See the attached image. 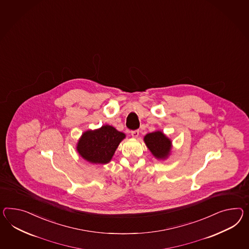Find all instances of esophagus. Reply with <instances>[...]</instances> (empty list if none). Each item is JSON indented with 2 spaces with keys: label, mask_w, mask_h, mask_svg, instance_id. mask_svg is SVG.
I'll return each instance as SVG.
<instances>
[{
  "label": "esophagus",
  "mask_w": 249,
  "mask_h": 249,
  "mask_svg": "<svg viewBox=\"0 0 249 249\" xmlns=\"http://www.w3.org/2000/svg\"><path fill=\"white\" fill-rule=\"evenodd\" d=\"M131 134H132V136L134 137V138H137L139 136V130H133L131 132Z\"/></svg>",
  "instance_id": "esophagus-1"
}]
</instances>
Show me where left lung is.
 I'll return each instance as SVG.
<instances>
[{"instance_id": "8db88e82", "label": "left lung", "mask_w": 249, "mask_h": 249, "mask_svg": "<svg viewBox=\"0 0 249 249\" xmlns=\"http://www.w3.org/2000/svg\"><path fill=\"white\" fill-rule=\"evenodd\" d=\"M144 142L147 147L156 158H166L171 150V141L161 132H154L145 135Z\"/></svg>"}]
</instances>
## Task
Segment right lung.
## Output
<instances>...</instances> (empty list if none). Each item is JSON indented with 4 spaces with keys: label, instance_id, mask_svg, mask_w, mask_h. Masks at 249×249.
Returning <instances> with one entry per match:
<instances>
[{
    "label": "right lung",
    "instance_id": "obj_1",
    "mask_svg": "<svg viewBox=\"0 0 249 249\" xmlns=\"http://www.w3.org/2000/svg\"><path fill=\"white\" fill-rule=\"evenodd\" d=\"M124 134L111 125H104L96 131L84 133L77 143V151L84 159L92 163H107Z\"/></svg>",
    "mask_w": 249,
    "mask_h": 249
}]
</instances>
